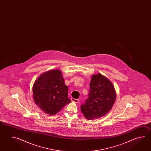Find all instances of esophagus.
I'll return each instance as SVG.
<instances>
[{"instance_id": "esophagus-1", "label": "esophagus", "mask_w": 151, "mask_h": 151, "mask_svg": "<svg viewBox=\"0 0 151 151\" xmlns=\"http://www.w3.org/2000/svg\"><path fill=\"white\" fill-rule=\"evenodd\" d=\"M71 101L76 103H78L79 102V100L77 99H74V98H71Z\"/></svg>"}]
</instances>
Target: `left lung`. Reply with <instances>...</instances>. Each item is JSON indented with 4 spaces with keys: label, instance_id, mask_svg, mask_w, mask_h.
Instances as JSON below:
<instances>
[{
    "label": "left lung",
    "instance_id": "8db88e82",
    "mask_svg": "<svg viewBox=\"0 0 151 151\" xmlns=\"http://www.w3.org/2000/svg\"><path fill=\"white\" fill-rule=\"evenodd\" d=\"M90 92L81 111L88 120L98 119L112 109L116 100V90L110 80L103 74H93L90 83Z\"/></svg>",
    "mask_w": 151,
    "mask_h": 151
}]
</instances>
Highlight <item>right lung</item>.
I'll return each instance as SVG.
<instances>
[{
    "mask_svg": "<svg viewBox=\"0 0 151 151\" xmlns=\"http://www.w3.org/2000/svg\"><path fill=\"white\" fill-rule=\"evenodd\" d=\"M32 91L35 104L49 115L56 114L71 102L68 98V87L58 69L42 73L33 83Z\"/></svg>",
    "mask_w": 151,
    "mask_h": 151,
    "instance_id": "add662e5",
    "label": "right lung"
}]
</instances>
